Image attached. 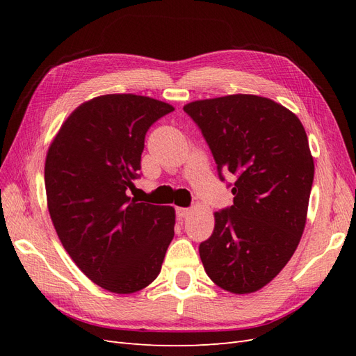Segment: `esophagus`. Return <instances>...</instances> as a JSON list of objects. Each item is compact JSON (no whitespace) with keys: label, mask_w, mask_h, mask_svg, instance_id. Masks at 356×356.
<instances>
[{"label":"esophagus","mask_w":356,"mask_h":356,"mask_svg":"<svg viewBox=\"0 0 356 356\" xmlns=\"http://www.w3.org/2000/svg\"><path fill=\"white\" fill-rule=\"evenodd\" d=\"M188 213H190L188 208H177V217L178 218H184V217H187Z\"/></svg>","instance_id":"obj_1"}]
</instances>
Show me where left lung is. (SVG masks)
Segmentation results:
<instances>
[{
	"mask_svg": "<svg viewBox=\"0 0 356 356\" xmlns=\"http://www.w3.org/2000/svg\"><path fill=\"white\" fill-rule=\"evenodd\" d=\"M211 148L218 175L236 177L233 204L213 213L199 246L211 281L233 294L261 289L282 270L303 234L315 165L298 117L257 95L184 105Z\"/></svg>",
	"mask_w": 356,
	"mask_h": 356,
	"instance_id": "1",
	"label": "left lung"
}]
</instances>
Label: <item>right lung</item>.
<instances>
[{"label": "right lung", "instance_id": "obj_1", "mask_svg": "<svg viewBox=\"0 0 356 356\" xmlns=\"http://www.w3.org/2000/svg\"><path fill=\"white\" fill-rule=\"evenodd\" d=\"M174 106L132 93L75 108L49 147L50 218L65 251L92 282L115 294L152 284L174 239L175 209L129 197L145 134Z\"/></svg>", "mask_w": 356, "mask_h": 356}]
</instances>
